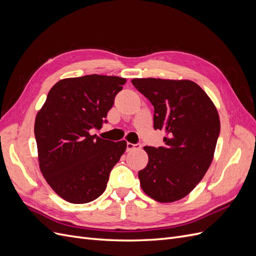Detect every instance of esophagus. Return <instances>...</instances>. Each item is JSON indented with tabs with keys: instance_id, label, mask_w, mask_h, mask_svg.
I'll return each mask as SVG.
<instances>
[{
	"instance_id": "34e87169",
	"label": "esophagus",
	"mask_w": 256,
	"mask_h": 256,
	"mask_svg": "<svg viewBox=\"0 0 256 256\" xmlns=\"http://www.w3.org/2000/svg\"><path fill=\"white\" fill-rule=\"evenodd\" d=\"M141 148V144H132V143H127V152L130 150H140Z\"/></svg>"
}]
</instances>
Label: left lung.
<instances>
[{
  "label": "left lung",
  "mask_w": 256,
  "mask_h": 256,
  "mask_svg": "<svg viewBox=\"0 0 256 256\" xmlns=\"http://www.w3.org/2000/svg\"><path fill=\"white\" fill-rule=\"evenodd\" d=\"M154 106V128L164 130V145L145 146L148 164L138 172L141 187L160 203L188 196L210 166L220 134L212 99L190 80L132 79Z\"/></svg>",
  "instance_id": "1"
}]
</instances>
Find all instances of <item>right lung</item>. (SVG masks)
Returning <instances> with one entry per match:
<instances>
[{
  "label": "right lung",
  "mask_w": 256,
  "mask_h": 256,
  "mask_svg": "<svg viewBox=\"0 0 256 256\" xmlns=\"http://www.w3.org/2000/svg\"><path fill=\"white\" fill-rule=\"evenodd\" d=\"M126 79L88 74L58 81L49 90L35 120L40 171L58 196L72 204L102 194L126 141L92 136L100 129Z\"/></svg>",
  "instance_id": "obj_1"
}]
</instances>
